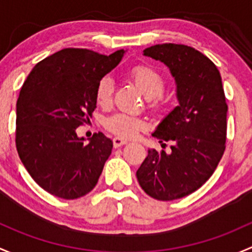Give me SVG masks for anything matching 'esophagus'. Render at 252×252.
I'll return each mask as SVG.
<instances>
[{
  "mask_svg": "<svg viewBox=\"0 0 252 252\" xmlns=\"http://www.w3.org/2000/svg\"><path fill=\"white\" fill-rule=\"evenodd\" d=\"M113 142H114V147L119 148L121 147V145H125L127 143V139L121 138V137H115V138L113 139Z\"/></svg>",
  "mask_w": 252,
  "mask_h": 252,
  "instance_id": "esophagus-1",
  "label": "esophagus"
}]
</instances>
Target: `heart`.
I'll list each match as a JSON object with an SVG mask.
<instances>
[{
    "label": "heart",
    "instance_id": "b5f03b06",
    "mask_svg": "<svg viewBox=\"0 0 252 252\" xmlns=\"http://www.w3.org/2000/svg\"><path fill=\"white\" fill-rule=\"evenodd\" d=\"M128 76L145 94L147 108L152 113H160L166 105V98L162 92L165 88L164 75L152 65L136 64L129 69ZM113 80L108 76L102 77L95 86V100L98 105L103 108L109 107L113 100ZM104 126L108 131L116 136L123 138H134L139 132L147 128V121L139 116L118 113L108 118Z\"/></svg>",
    "mask_w": 252,
    "mask_h": 252
}]
</instances>
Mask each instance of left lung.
Segmentation results:
<instances>
[{
    "label": "left lung",
    "instance_id": "1",
    "mask_svg": "<svg viewBox=\"0 0 252 252\" xmlns=\"http://www.w3.org/2000/svg\"><path fill=\"white\" fill-rule=\"evenodd\" d=\"M143 52L170 68L180 105L153 133L160 143L172 142L171 153L149 149L136 175L149 196L176 200L198 190L216 170L225 149L228 105L219 69L201 52L176 43Z\"/></svg>",
    "mask_w": 252,
    "mask_h": 252
}]
</instances>
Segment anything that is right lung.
<instances>
[{"instance_id":"obj_1","label":"right lung","mask_w":252,"mask_h":252,"mask_svg":"<svg viewBox=\"0 0 252 252\" xmlns=\"http://www.w3.org/2000/svg\"><path fill=\"white\" fill-rule=\"evenodd\" d=\"M124 53L64 48L38 62L23 84L15 147L33 181L52 195L77 199L97 184L113 141L98 132L86 144L76 128L90 121L97 104L95 86Z\"/></svg>"}]
</instances>
